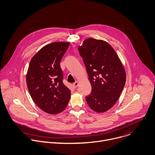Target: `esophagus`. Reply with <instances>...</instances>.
Segmentation results:
<instances>
[{
    "instance_id": "1",
    "label": "esophagus",
    "mask_w": 155,
    "mask_h": 155,
    "mask_svg": "<svg viewBox=\"0 0 155 155\" xmlns=\"http://www.w3.org/2000/svg\"><path fill=\"white\" fill-rule=\"evenodd\" d=\"M78 85H79V82H78V81H76V82L73 84V87L74 88H76Z\"/></svg>"
}]
</instances>
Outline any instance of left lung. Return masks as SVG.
I'll list each match as a JSON object with an SVG mask.
<instances>
[{"instance_id":"1","label":"left lung","mask_w":155,"mask_h":155,"mask_svg":"<svg viewBox=\"0 0 155 155\" xmlns=\"http://www.w3.org/2000/svg\"><path fill=\"white\" fill-rule=\"evenodd\" d=\"M78 50L91 85L86 101L95 112H106L115 104L125 86V68L115 50L104 40L86 39Z\"/></svg>"}]
</instances>
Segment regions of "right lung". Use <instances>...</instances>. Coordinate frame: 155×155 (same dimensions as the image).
I'll use <instances>...</instances> for the list:
<instances>
[{
    "label": "right lung",
    "instance_id": "obj_1",
    "mask_svg": "<svg viewBox=\"0 0 155 155\" xmlns=\"http://www.w3.org/2000/svg\"><path fill=\"white\" fill-rule=\"evenodd\" d=\"M70 46L67 42H54L40 49L31 59L26 74L27 86L35 103L44 112L57 114L69 102L71 91L63 82L60 65Z\"/></svg>",
    "mask_w": 155,
    "mask_h": 155
}]
</instances>
